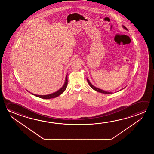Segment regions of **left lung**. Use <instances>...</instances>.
Listing matches in <instances>:
<instances>
[{"label": "left lung", "instance_id": "left-lung-1", "mask_svg": "<svg viewBox=\"0 0 154 154\" xmlns=\"http://www.w3.org/2000/svg\"><path fill=\"white\" fill-rule=\"evenodd\" d=\"M122 27H123V28H124V29H125L126 30H128L127 28H126L125 26H122ZM87 81H88V82L89 85L90 86L91 88H93L94 90L97 91V92H100V93H104V94H112V92H107V91H104L103 90H101L100 88H97L96 86L93 85L91 83V82H90V81L88 80V78H87ZM120 91H121V90H120Z\"/></svg>", "mask_w": 154, "mask_h": 154}]
</instances>
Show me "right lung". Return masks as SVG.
<instances>
[{
    "label": "right lung",
    "mask_w": 154,
    "mask_h": 154,
    "mask_svg": "<svg viewBox=\"0 0 154 154\" xmlns=\"http://www.w3.org/2000/svg\"><path fill=\"white\" fill-rule=\"evenodd\" d=\"M67 85H68V74L66 76V80H65V82H64V85H63V86L60 89L58 90V91H56L55 92L51 93V94H47V95H37V94H33L32 93H31L33 94V95L36 96V97H38L40 98L46 99L54 98H56V97L60 96V94H61L62 93H63L65 91ZM29 92L30 93V92Z\"/></svg>",
    "instance_id": "add662e5"
}]
</instances>
